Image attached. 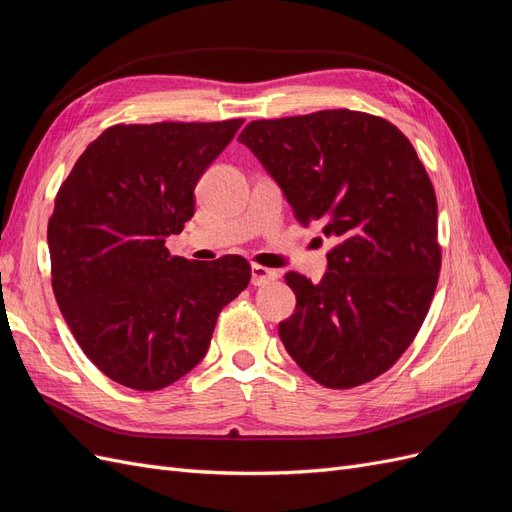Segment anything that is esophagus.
<instances>
[{
    "label": "esophagus",
    "mask_w": 512,
    "mask_h": 512,
    "mask_svg": "<svg viewBox=\"0 0 512 512\" xmlns=\"http://www.w3.org/2000/svg\"><path fill=\"white\" fill-rule=\"evenodd\" d=\"M275 279H277V271L260 267V264H252V284L254 286H264V284H269V281H275Z\"/></svg>",
    "instance_id": "esophagus-1"
}]
</instances>
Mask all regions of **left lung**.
I'll use <instances>...</instances> for the list:
<instances>
[{
  "label": "left lung",
  "instance_id": "8db88e82",
  "mask_svg": "<svg viewBox=\"0 0 512 512\" xmlns=\"http://www.w3.org/2000/svg\"><path fill=\"white\" fill-rule=\"evenodd\" d=\"M303 226L337 239L320 284L288 273L279 339L313 381L347 390L385 373L426 320L440 271L436 195L392 122L351 110L254 120L239 135Z\"/></svg>",
  "mask_w": 512,
  "mask_h": 512
}]
</instances>
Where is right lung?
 Returning a JSON list of instances; mask_svg holds the SVG:
<instances>
[{"instance_id":"obj_1","label":"right lung","mask_w":512,"mask_h":512,"mask_svg":"<svg viewBox=\"0 0 512 512\" xmlns=\"http://www.w3.org/2000/svg\"><path fill=\"white\" fill-rule=\"evenodd\" d=\"M243 120L116 125L61 184L48 222L52 290L103 375L154 392L207 354L218 313L250 284V262L169 256L195 214V186Z\"/></svg>"}]
</instances>
